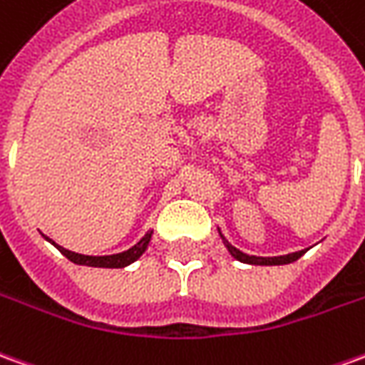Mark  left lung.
<instances>
[{"label":"left lung","instance_id":"left-lung-1","mask_svg":"<svg viewBox=\"0 0 365 365\" xmlns=\"http://www.w3.org/2000/svg\"><path fill=\"white\" fill-rule=\"evenodd\" d=\"M219 235H221V231H219ZM221 239H223V245L227 247V251L231 253V257L237 259V261L247 262V264H264V267H271V264H289V262H294L297 259H300L302 255L307 253V251H297V253L280 255V257H255V255H247L243 251H239L223 235H221Z\"/></svg>","mask_w":365,"mask_h":365}]
</instances>
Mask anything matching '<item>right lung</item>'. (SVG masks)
<instances>
[{"label": "right lung", "instance_id": "right-lung-1", "mask_svg": "<svg viewBox=\"0 0 365 365\" xmlns=\"http://www.w3.org/2000/svg\"><path fill=\"white\" fill-rule=\"evenodd\" d=\"M45 239H47L49 243L55 245L58 251L65 255L68 261L75 262V264L101 267V269H124V267H128V264H132L134 261H138L140 257L144 255V251L148 249V245H150V239H152V231H148L146 235L142 237L134 247H130L128 251H122V253H116V255H104V257H93V255L75 253V251H68V249L61 247V245H57L55 241H51L49 237H45Z\"/></svg>", "mask_w": 365, "mask_h": 365}]
</instances>
